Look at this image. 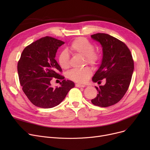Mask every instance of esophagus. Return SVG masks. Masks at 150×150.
<instances>
[{"instance_id": "obj_1", "label": "esophagus", "mask_w": 150, "mask_h": 150, "mask_svg": "<svg viewBox=\"0 0 150 150\" xmlns=\"http://www.w3.org/2000/svg\"><path fill=\"white\" fill-rule=\"evenodd\" d=\"M75 86L77 88H84L85 87V85L83 84H76Z\"/></svg>"}]
</instances>
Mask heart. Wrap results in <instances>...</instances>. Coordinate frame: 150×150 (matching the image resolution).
Wrapping results in <instances>:
<instances>
[{
	"label": "heart",
	"instance_id": "heart-1",
	"mask_svg": "<svg viewBox=\"0 0 150 150\" xmlns=\"http://www.w3.org/2000/svg\"><path fill=\"white\" fill-rule=\"evenodd\" d=\"M69 49L74 54L83 56L84 62L91 66L97 64L100 58L98 52L93 49V44L86 38L79 37L76 38L70 45ZM58 62L61 68L64 69L69 68L70 65V56L66 51L63 50L59 53ZM92 74V70L88 67H85L70 70L67 73V77L74 81L84 83L88 81Z\"/></svg>",
	"mask_w": 150,
	"mask_h": 150
}]
</instances>
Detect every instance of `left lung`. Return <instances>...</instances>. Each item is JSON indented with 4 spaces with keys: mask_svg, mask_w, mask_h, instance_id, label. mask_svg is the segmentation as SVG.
Masks as SVG:
<instances>
[{
    "mask_svg": "<svg viewBox=\"0 0 150 150\" xmlns=\"http://www.w3.org/2000/svg\"><path fill=\"white\" fill-rule=\"evenodd\" d=\"M103 47L101 64L92 78L95 83L106 80L104 86H96L97 97L92 103L108 107L118 103L128 89L134 71V60L130 50L123 42L105 33L91 35Z\"/></svg>",
    "mask_w": 150,
    "mask_h": 150,
    "instance_id": "obj_1",
    "label": "left lung"
}]
</instances>
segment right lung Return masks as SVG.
<instances>
[{
  "label": "right lung",
  "instance_id": "obj_1",
  "mask_svg": "<svg viewBox=\"0 0 150 150\" xmlns=\"http://www.w3.org/2000/svg\"><path fill=\"white\" fill-rule=\"evenodd\" d=\"M64 42L50 36L38 39L23 49L18 62V72L22 91L35 106L51 108L61 103L74 82L64 80L62 69L54 58ZM62 81L60 87L53 88L51 81Z\"/></svg>",
  "mask_w": 150,
  "mask_h": 150
}]
</instances>
